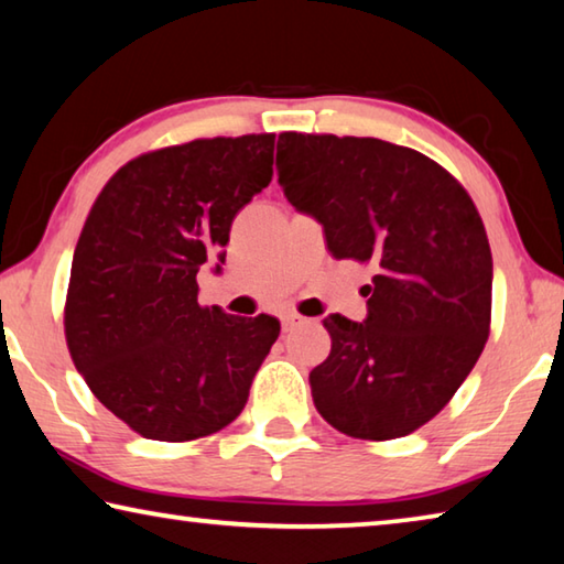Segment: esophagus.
<instances>
[{"label": "esophagus", "mask_w": 564, "mask_h": 564, "mask_svg": "<svg viewBox=\"0 0 564 564\" xmlns=\"http://www.w3.org/2000/svg\"><path fill=\"white\" fill-rule=\"evenodd\" d=\"M281 323H283V330H293L295 326H299V323H303V318L299 316V313H285Z\"/></svg>", "instance_id": "obj_1"}]
</instances>
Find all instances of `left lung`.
Instances as JSON below:
<instances>
[{"instance_id": "obj_1", "label": "left lung", "mask_w": 564, "mask_h": 564, "mask_svg": "<svg viewBox=\"0 0 564 564\" xmlns=\"http://www.w3.org/2000/svg\"><path fill=\"white\" fill-rule=\"evenodd\" d=\"M275 169L333 259L376 269L366 321H323L330 356L308 376L316 410L360 441L417 431L490 336L492 253L473 198L433 159L380 139L283 131Z\"/></svg>"}]
</instances>
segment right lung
Returning <instances> with one entry per match:
<instances>
[{"label": "right lung", "mask_w": 564, "mask_h": 564, "mask_svg": "<svg viewBox=\"0 0 564 564\" xmlns=\"http://www.w3.org/2000/svg\"><path fill=\"white\" fill-rule=\"evenodd\" d=\"M275 133L196 139L141 154L101 188L64 305L72 360L104 408L149 441L186 443L241 415L279 338L273 316L198 305L196 273L271 184Z\"/></svg>", "instance_id": "right-lung-1"}]
</instances>
